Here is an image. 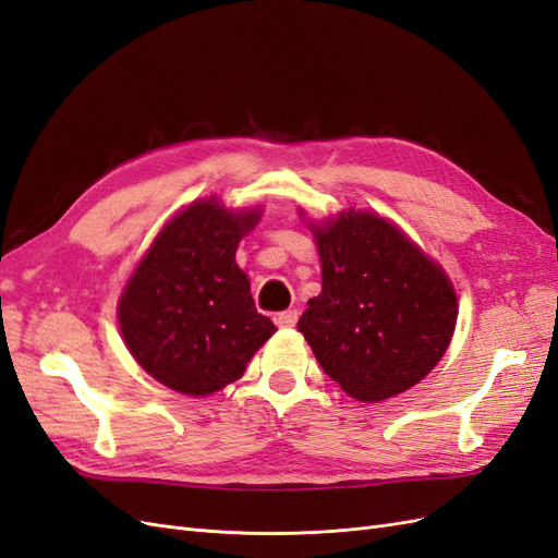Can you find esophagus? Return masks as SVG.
<instances>
[{
	"instance_id": "1",
	"label": "esophagus",
	"mask_w": 558,
	"mask_h": 558,
	"mask_svg": "<svg viewBox=\"0 0 558 558\" xmlns=\"http://www.w3.org/2000/svg\"><path fill=\"white\" fill-rule=\"evenodd\" d=\"M279 328H293L298 324V310H286L275 316Z\"/></svg>"
}]
</instances>
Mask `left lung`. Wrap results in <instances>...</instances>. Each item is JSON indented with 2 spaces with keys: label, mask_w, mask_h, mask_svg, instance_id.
Returning <instances> with one entry per match:
<instances>
[{
  "label": "left lung",
  "mask_w": 558,
  "mask_h": 558,
  "mask_svg": "<svg viewBox=\"0 0 558 558\" xmlns=\"http://www.w3.org/2000/svg\"><path fill=\"white\" fill-rule=\"evenodd\" d=\"M320 293L298 330L351 398L377 402L424 379L456 326L449 279L384 218L347 211L314 230Z\"/></svg>",
  "instance_id": "obj_1"
}]
</instances>
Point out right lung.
<instances>
[{"instance_id": "obj_1", "label": "right lung", "mask_w": 558, "mask_h": 558, "mask_svg": "<svg viewBox=\"0 0 558 558\" xmlns=\"http://www.w3.org/2000/svg\"><path fill=\"white\" fill-rule=\"evenodd\" d=\"M258 211L199 199L162 228L118 305L132 356L160 384L207 396L238 379L277 330L234 263Z\"/></svg>"}]
</instances>
